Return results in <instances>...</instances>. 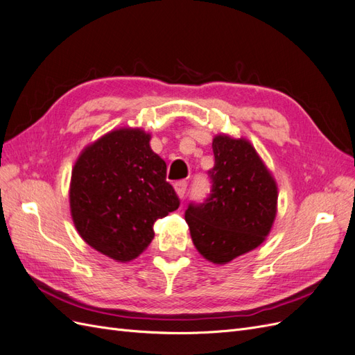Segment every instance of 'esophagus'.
<instances>
[{
	"mask_svg": "<svg viewBox=\"0 0 355 355\" xmlns=\"http://www.w3.org/2000/svg\"><path fill=\"white\" fill-rule=\"evenodd\" d=\"M187 188H188V182L187 180H178L175 184V191L176 194L179 196V198H184L185 192H187Z\"/></svg>",
	"mask_w": 355,
	"mask_h": 355,
	"instance_id": "1",
	"label": "esophagus"
}]
</instances>
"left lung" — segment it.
I'll use <instances>...</instances> for the list:
<instances>
[{
    "label": "left lung",
    "instance_id": "8db88e82",
    "mask_svg": "<svg viewBox=\"0 0 355 355\" xmlns=\"http://www.w3.org/2000/svg\"><path fill=\"white\" fill-rule=\"evenodd\" d=\"M210 194L189 202L185 220L197 250L213 263H227L256 249L271 231L277 185L250 142L213 139Z\"/></svg>",
    "mask_w": 355,
    "mask_h": 355
}]
</instances>
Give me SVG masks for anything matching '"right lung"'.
Instances as JSON below:
<instances>
[{
    "label": "right lung",
    "mask_w": 355,
    "mask_h": 355,
    "mask_svg": "<svg viewBox=\"0 0 355 355\" xmlns=\"http://www.w3.org/2000/svg\"><path fill=\"white\" fill-rule=\"evenodd\" d=\"M141 128H120L87 146L71 179V213L83 240L118 262L141 254L154 223L180 200L166 180V163Z\"/></svg>",
    "instance_id": "1"
}]
</instances>
